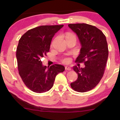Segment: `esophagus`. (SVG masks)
<instances>
[{
	"label": "esophagus",
	"mask_w": 120,
	"mask_h": 120,
	"mask_svg": "<svg viewBox=\"0 0 120 120\" xmlns=\"http://www.w3.org/2000/svg\"><path fill=\"white\" fill-rule=\"evenodd\" d=\"M65 69L66 70H68V71H71V68L70 67H69V66H65Z\"/></svg>",
	"instance_id": "1"
}]
</instances>
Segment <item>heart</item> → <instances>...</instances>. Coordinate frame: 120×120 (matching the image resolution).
Here are the masks:
<instances>
[{
  "label": "heart",
  "instance_id": "1",
  "mask_svg": "<svg viewBox=\"0 0 120 120\" xmlns=\"http://www.w3.org/2000/svg\"><path fill=\"white\" fill-rule=\"evenodd\" d=\"M69 34H68L67 35H69ZM69 61H70L69 59H68V58H64V59H63V63H69Z\"/></svg>",
  "mask_w": 120,
  "mask_h": 120
}]
</instances>
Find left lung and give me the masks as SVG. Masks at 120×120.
<instances>
[{
	"label": "left lung",
	"mask_w": 120,
	"mask_h": 120,
	"mask_svg": "<svg viewBox=\"0 0 120 120\" xmlns=\"http://www.w3.org/2000/svg\"><path fill=\"white\" fill-rule=\"evenodd\" d=\"M68 26L77 34L81 45L76 61L85 65L83 68L74 66L78 78L71 86L76 91L85 93L93 89L103 77L108 57L107 39L101 30L90 25L69 24Z\"/></svg>",
	"instance_id": "1"
}]
</instances>
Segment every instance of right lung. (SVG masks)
<instances>
[{
	"mask_svg": "<svg viewBox=\"0 0 120 120\" xmlns=\"http://www.w3.org/2000/svg\"><path fill=\"white\" fill-rule=\"evenodd\" d=\"M64 25L41 26L26 32L19 40L16 57L22 80L30 90L37 93L48 91L53 86L57 74L64 71L60 64L44 66L41 58L49 52L55 33Z\"/></svg>",
	"mask_w": 120,
	"mask_h": 120,
	"instance_id": "1",
	"label": "right lung"
}]
</instances>
